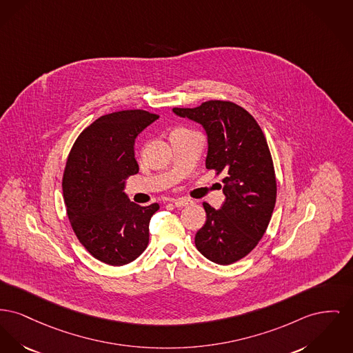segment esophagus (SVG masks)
<instances>
[{
  "instance_id": "1",
  "label": "esophagus",
  "mask_w": 353,
  "mask_h": 353,
  "mask_svg": "<svg viewBox=\"0 0 353 353\" xmlns=\"http://www.w3.org/2000/svg\"><path fill=\"white\" fill-rule=\"evenodd\" d=\"M190 204H192V201L188 200V199H177V200H174V207L176 208L187 207V205H190Z\"/></svg>"
}]
</instances>
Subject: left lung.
<instances>
[{
  "mask_svg": "<svg viewBox=\"0 0 353 353\" xmlns=\"http://www.w3.org/2000/svg\"><path fill=\"white\" fill-rule=\"evenodd\" d=\"M173 113L201 125L207 133L205 166L223 173L225 201L204 203L207 221L194 244L208 260L229 265L245 257L268 228L276 204V177L270 146L257 121L230 101L212 100Z\"/></svg>",
  "mask_w": 353,
  "mask_h": 353,
  "instance_id": "1",
  "label": "left lung"
}]
</instances>
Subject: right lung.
Returning <instances> with one entry per match:
<instances>
[{"label":"right lung","mask_w":353,"mask_h":353,"mask_svg":"<svg viewBox=\"0 0 353 353\" xmlns=\"http://www.w3.org/2000/svg\"><path fill=\"white\" fill-rule=\"evenodd\" d=\"M157 119L140 109L105 114L83 129L66 161L63 190L72 228L94 259L113 267L145 250L150 217L160 208L140 207L124 192L126 179L139 172L134 140Z\"/></svg>","instance_id":"right-lung-1"}]
</instances>
